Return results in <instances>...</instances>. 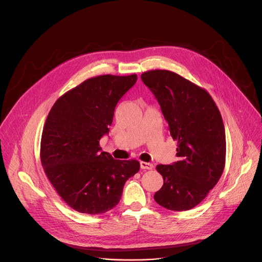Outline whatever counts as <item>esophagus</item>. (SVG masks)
Returning <instances> with one entry per match:
<instances>
[{"mask_svg": "<svg viewBox=\"0 0 262 262\" xmlns=\"http://www.w3.org/2000/svg\"><path fill=\"white\" fill-rule=\"evenodd\" d=\"M140 166H141L142 169H152V167H154V165L151 163L143 162V161L140 162Z\"/></svg>", "mask_w": 262, "mask_h": 262, "instance_id": "obj_1", "label": "esophagus"}]
</instances>
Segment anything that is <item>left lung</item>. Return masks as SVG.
<instances>
[{
	"label": "left lung",
	"mask_w": 262,
	"mask_h": 262,
	"mask_svg": "<svg viewBox=\"0 0 262 262\" xmlns=\"http://www.w3.org/2000/svg\"><path fill=\"white\" fill-rule=\"evenodd\" d=\"M158 100L179 161L157 165L163 185L155 201L170 211L198 205L219 181L225 164V130L211 95L169 71L156 69L141 75Z\"/></svg>",
	"instance_id": "8db88e82"
}]
</instances>
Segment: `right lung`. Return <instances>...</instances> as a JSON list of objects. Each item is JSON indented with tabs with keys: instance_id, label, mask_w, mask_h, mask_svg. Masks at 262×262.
<instances>
[{
	"instance_id": "right-lung-1",
	"label": "right lung",
	"mask_w": 262,
	"mask_h": 262,
	"mask_svg": "<svg viewBox=\"0 0 262 262\" xmlns=\"http://www.w3.org/2000/svg\"><path fill=\"white\" fill-rule=\"evenodd\" d=\"M137 75L87 79L60 97L42 133L41 163L59 196L75 211L103 214L115 207L137 160H115L99 141L108 134L115 107Z\"/></svg>"
}]
</instances>
